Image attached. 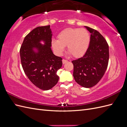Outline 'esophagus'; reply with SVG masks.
Masks as SVG:
<instances>
[{
	"instance_id": "34e87169",
	"label": "esophagus",
	"mask_w": 127,
	"mask_h": 127,
	"mask_svg": "<svg viewBox=\"0 0 127 127\" xmlns=\"http://www.w3.org/2000/svg\"><path fill=\"white\" fill-rule=\"evenodd\" d=\"M67 62H68V60H65V59H63V64H64L65 63H66Z\"/></svg>"
}]
</instances>
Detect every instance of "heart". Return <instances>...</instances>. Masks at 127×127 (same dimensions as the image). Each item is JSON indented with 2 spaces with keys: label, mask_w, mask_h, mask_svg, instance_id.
Returning <instances> with one entry per match:
<instances>
[{
  "label": "heart",
  "mask_w": 127,
  "mask_h": 127,
  "mask_svg": "<svg viewBox=\"0 0 127 127\" xmlns=\"http://www.w3.org/2000/svg\"><path fill=\"white\" fill-rule=\"evenodd\" d=\"M58 40L52 41V47L58 55H61L67 46V52L75 58L86 53L90 43V35L85 29L67 28L58 34Z\"/></svg>",
  "instance_id": "b5f03b06"
}]
</instances>
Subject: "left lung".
<instances>
[{
    "label": "left lung",
    "instance_id": "left-lung-1",
    "mask_svg": "<svg viewBox=\"0 0 127 127\" xmlns=\"http://www.w3.org/2000/svg\"><path fill=\"white\" fill-rule=\"evenodd\" d=\"M91 33L89 47L82 57L72 60L75 81L84 87L90 88L99 82L105 74L109 59V45L97 31L85 26Z\"/></svg>",
    "mask_w": 127,
    "mask_h": 127
}]
</instances>
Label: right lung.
I'll use <instances>...</instances> for the list:
<instances>
[{"label": "right lung", "instance_id": "right-lung-1", "mask_svg": "<svg viewBox=\"0 0 127 127\" xmlns=\"http://www.w3.org/2000/svg\"><path fill=\"white\" fill-rule=\"evenodd\" d=\"M50 25L39 26L27 35L20 48L22 66L25 74L34 85L42 90H49L59 80L57 72L63 65L62 58L53 54ZM43 40L45 44L41 45ZM34 48L38 50L35 53Z\"/></svg>", "mask_w": 127, "mask_h": 127}]
</instances>
